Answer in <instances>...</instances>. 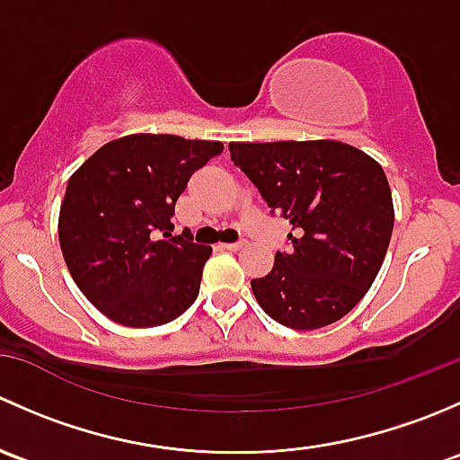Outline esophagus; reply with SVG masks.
I'll list each match as a JSON object with an SVG mask.
<instances>
[{"instance_id":"34e87169","label":"esophagus","mask_w":460,"mask_h":460,"mask_svg":"<svg viewBox=\"0 0 460 460\" xmlns=\"http://www.w3.org/2000/svg\"><path fill=\"white\" fill-rule=\"evenodd\" d=\"M222 247L229 249V252H238V249L244 247V240H238V243H226V244H222Z\"/></svg>"}]
</instances>
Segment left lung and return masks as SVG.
<instances>
[{
	"label": "left lung",
	"instance_id": "obj_1",
	"mask_svg": "<svg viewBox=\"0 0 460 460\" xmlns=\"http://www.w3.org/2000/svg\"><path fill=\"white\" fill-rule=\"evenodd\" d=\"M231 160L271 213L291 222L289 252L253 278L258 305L291 329H320L360 303L380 271L394 204L378 162L349 144L231 142Z\"/></svg>",
	"mask_w": 460,
	"mask_h": 460
}]
</instances>
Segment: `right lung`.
<instances>
[{
	"mask_svg": "<svg viewBox=\"0 0 460 460\" xmlns=\"http://www.w3.org/2000/svg\"><path fill=\"white\" fill-rule=\"evenodd\" d=\"M225 144L136 133L97 148L71 175L59 247L82 294L113 323L157 327L198 298L211 247L171 217L187 182Z\"/></svg>",
	"mask_w": 460,
	"mask_h": 460,
	"instance_id": "1",
	"label": "right lung"
}]
</instances>
